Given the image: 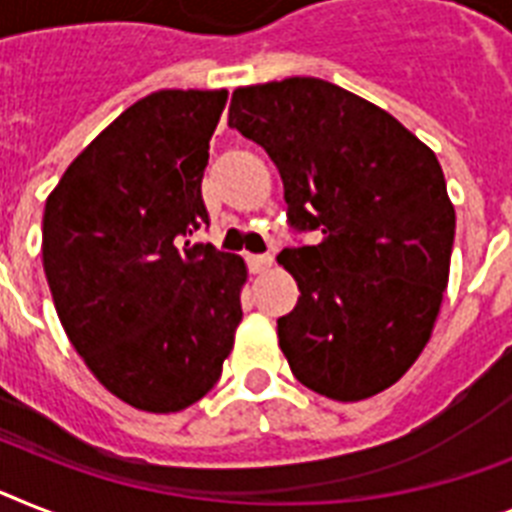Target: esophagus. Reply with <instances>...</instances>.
Wrapping results in <instances>:
<instances>
[{
	"label": "esophagus",
	"mask_w": 512,
	"mask_h": 512,
	"mask_svg": "<svg viewBox=\"0 0 512 512\" xmlns=\"http://www.w3.org/2000/svg\"><path fill=\"white\" fill-rule=\"evenodd\" d=\"M248 266H251L253 274L266 272V269L272 266V256H269V253H261V256H248Z\"/></svg>",
	"instance_id": "esophagus-1"
}]
</instances>
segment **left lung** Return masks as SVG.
<instances>
[{
    "instance_id": "obj_1",
    "label": "left lung",
    "mask_w": 512,
    "mask_h": 512,
    "mask_svg": "<svg viewBox=\"0 0 512 512\" xmlns=\"http://www.w3.org/2000/svg\"><path fill=\"white\" fill-rule=\"evenodd\" d=\"M227 125L277 164L290 225L319 238L277 256L301 290L277 319L295 379L340 403L392 387L432 337L450 277L455 206L434 151L319 78L235 88Z\"/></svg>"
}]
</instances>
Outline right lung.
<instances>
[{"label":"right lung","mask_w":512,"mask_h":512,"mask_svg":"<svg viewBox=\"0 0 512 512\" xmlns=\"http://www.w3.org/2000/svg\"><path fill=\"white\" fill-rule=\"evenodd\" d=\"M227 91L167 88L107 125L49 193L41 259L67 337L114 398L177 413L217 384L246 261L190 235Z\"/></svg>","instance_id":"1"}]
</instances>
